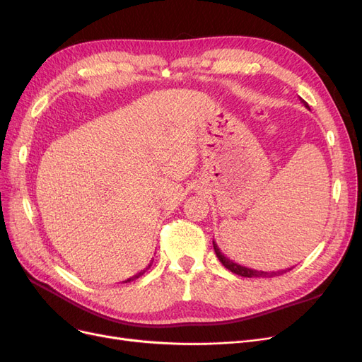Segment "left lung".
<instances>
[{
    "mask_svg": "<svg viewBox=\"0 0 362 362\" xmlns=\"http://www.w3.org/2000/svg\"><path fill=\"white\" fill-rule=\"evenodd\" d=\"M300 103H303V105L306 108H310L308 104H306L302 98H300ZM213 247H214V252L218 258V261L222 262V264L229 270L235 273V275L238 276H243V278H273V276H279V275H284V273H287L288 270H291L293 267L290 269H284V270H276V272H262V270H255V269H249V267H245V266H240L237 264V262H234L233 259H229L228 257H225L221 249H218V246L216 245V242L213 240Z\"/></svg>",
    "mask_w": 362,
    "mask_h": 362,
    "instance_id": "8db88e82",
    "label": "left lung"
}]
</instances>
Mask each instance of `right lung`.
<instances>
[{"label": "right lung", "mask_w": 362, "mask_h": 362, "mask_svg": "<svg viewBox=\"0 0 362 362\" xmlns=\"http://www.w3.org/2000/svg\"><path fill=\"white\" fill-rule=\"evenodd\" d=\"M151 266H152V261L149 262V264H148V267H146V269H144V270H141V272H139V273H137V275H134V276H131V278H128V279H127V281H124V282H131V281H134V279L140 278V276H141V275H144V273H145V272H146V270H148V269H149Z\"/></svg>", "instance_id": "add662e5"}]
</instances>
